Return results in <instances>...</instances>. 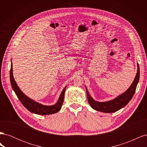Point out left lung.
<instances>
[{
    "mask_svg": "<svg viewBox=\"0 0 147 147\" xmlns=\"http://www.w3.org/2000/svg\"><path fill=\"white\" fill-rule=\"evenodd\" d=\"M139 77L140 69L139 65L137 64V72L134 80L132 82L131 86L121 95H119L115 99L107 102H100L94 100L89 94L88 91L86 88L89 104H90L92 109L99 111V112L104 113H113L117 112V111L124 107V106H126L132 99V97L135 93L137 83L139 80Z\"/></svg>",
    "mask_w": 147,
    "mask_h": 147,
    "instance_id": "left-lung-1",
    "label": "left lung"
}]
</instances>
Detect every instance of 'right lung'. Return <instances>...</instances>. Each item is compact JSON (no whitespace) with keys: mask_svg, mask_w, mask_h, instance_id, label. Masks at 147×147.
<instances>
[{"mask_svg":"<svg viewBox=\"0 0 147 147\" xmlns=\"http://www.w3.org/2000/svg\"><path fill=\"white\" fill-rule=\"evenodd\" d=\"M10 78V83H11V87L13 88V90H14L15 94L18 97V98L19 99L22 104H23L29 111H30V112L35 113V114H38V115H50V114L57 113L60 110L62 105L63 104L64 93H65L66 86L64 88L63 91H62L59 98V100L57 102V103L54 105L47 106V105H42L38 103V102H36L34 101L33 100L30 99L20 90V89L18 88V86L17 84L15 82L14 78H13V76L12 64H11Z\"/></svg>","mask_w":147,"mask_h":147,"instance_id":"right-lung-1","label":"right lung"}]
</instances>
